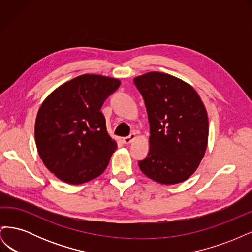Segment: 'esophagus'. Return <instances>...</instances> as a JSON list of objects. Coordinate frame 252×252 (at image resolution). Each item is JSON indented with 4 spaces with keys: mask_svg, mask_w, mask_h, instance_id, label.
Returning a JSON list of instances; mask_svg holds the SVG:
<instances>
[{
    "mask_svg": "<svg viewBox=\"0 0 252 252\" xmlns=\"http://www.w3.org/2000/svg\"><path fill=\"white\" fill-rule=\"evenodd\" d=\"M135 139H136V134L133 132L130 135H128V136H125V138H123V142H124V144L128 145V144L132 143Z\"/></svg>",
    "mask_w": 252,
    "mask_h": 252,
    "instance_id": "1",
    "label": "esophagus"
}]
</instances>
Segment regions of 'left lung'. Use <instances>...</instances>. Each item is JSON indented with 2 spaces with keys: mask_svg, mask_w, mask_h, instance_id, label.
<instances>
[{
  "mask_svg": "<svg viewBox=\"0 0 252 252\" xmlns=\"http://www.w3.org/2000/svg\"><path fill=\"white\" fill-rule=\"evenodd\" d=\"M150 124L148 157L142 172L163 185L186 181L207 149L208 116L194 88L168 73L151 71L133 79Z\"/></svg>",
  "mask_w": 252,
  "mask_h": 252,
  "instance_id": "left-lung-1",
  "label": "left lung"
}]
</instances>
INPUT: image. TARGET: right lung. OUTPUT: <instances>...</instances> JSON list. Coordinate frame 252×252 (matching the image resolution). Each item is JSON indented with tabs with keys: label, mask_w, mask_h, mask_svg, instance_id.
Masks as SVG:
<instances>
[{
	"label": "right lung",
	"mask_w": 252,
	"mask_h": 252,
	"mask_svg": "<svg viewBox=\"0 0 252 252\" xmlns=\"http://www.w3.org/2000/svg\"><path fill=\"white\" fill-rule=\"evenodd\" d=\"M120 80L82 74L55 89L37 111L36 149L46 168L67 184L79 185L105 171L118 145L100 111Z\"/></svg>",
	"instance_id": "1"
}]
</instances>
